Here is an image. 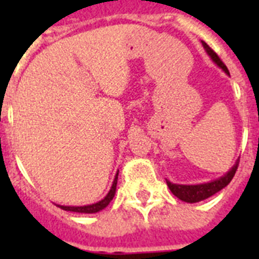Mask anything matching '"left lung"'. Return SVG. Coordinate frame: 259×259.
<instances>
[{
	"label": "left lung",
	"mask_w": 259,
	"mask_h": 259,
	"mask_svg": "<svg viewBox=\"0 0 259 259\" xmlns=\"http://www.w3.org/2000/svg\"><path fill=\"white\" fill-rule=\"evenodd\" d=\"M203 42V47H204L205 52L209 55V58L212 59L213 62L217 63L218 66L221 67L222 70L225 71L226 74L230 75L229 70H227V67L225 66V63L222 62L219 56H218L215 52H213L211 48H209L204 41ZM238 164L239 162H235V165L229 170V172L226 173L225 176L219 177L217 180L209 181V183H204V184H196V185H183V184H173L170 181L166 180V185L169 187L170 192L175 195L176 197H179L180 200L187 201V203H197V201H201L207 199V197L212 196L217 192H219L221 189H223L225 187L229 185V183L233 180L234 175L237 172L238 169Z\"/></svg>",
	"instance_id": "obj_1"
}]
</instances>
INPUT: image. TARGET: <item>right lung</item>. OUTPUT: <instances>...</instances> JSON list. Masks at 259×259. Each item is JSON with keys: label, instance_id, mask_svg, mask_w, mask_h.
Returning a JSON list of instances; mask_svg holds the SVG:
<instances>
[{"label": "right lung", "instance_id": "add662e5", "mask_svg": "<svg viewBox=\"0 0 259 259\" xmlns=\"http://www.w3.org/2000/svg\"><path fill=\"white\" fill-rule=\"evenodd\" d=\"M117 180H118V172L115 175V179L113 181V185H111V188H110L109 193L106 195L105 199H102L101 201H98V203H94V204L90 205H83V207H71V205H60L58 204V207H60L64 211H72V212H80V213H95L99 212L101 209L106 208L109 203L113 200L114 195H115V189H117Z\"/></svg>", "mask_w": 259, "mask_h": 259}]
</instances>
